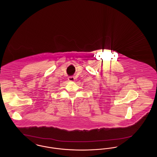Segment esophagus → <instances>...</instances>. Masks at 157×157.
Instances as JSON below:
<instances>
[{
    "label": "esophagus",
    "mask_w": 157,
    "mask_h": 157,
    "mask_svg": "<svg viewBox=\"0 0 157 157\" xmlns=\"http://www.w3.org/2000/svg\"><path fill=\"white\" fill-rule=\"evenodd\" d=\"M68 81L70 82H74L75 81V78L74 76H69L68 77Z\"/></svg>",
    "instance_id": "34e87169"
}]
</instances>
